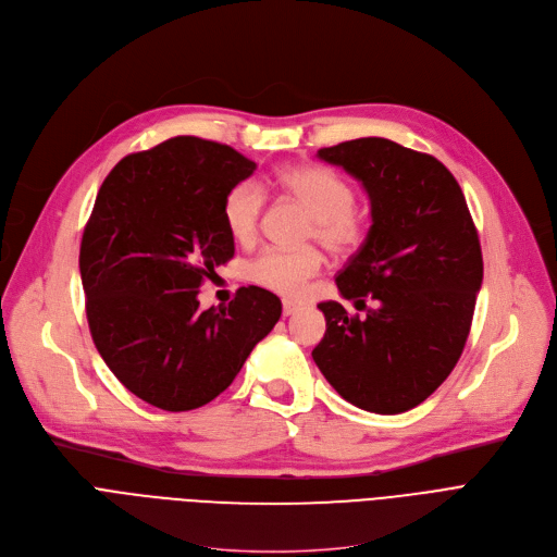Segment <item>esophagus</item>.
<instances>
[{"instance_id": "34e87169", "label": "esophagus", "mask_w": 557, "mask_h": 557, "mask_svg": "<svg viewBox=\"0 0 557 557\" xmlns=\"http://www.w3.org/2000/svg\"><path fill=\"white\" fill-rule=\"evenodd\" d=\"M300 311V305H295V302H290V300H284L282 302V313L284 315H293V313H298Z\"/></svg>"}]
</instances>
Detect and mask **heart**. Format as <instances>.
Instances as JSON below:
<instances>
[{"mask_svg":"<svg viewBox=\"0 0 557 557\" xmlns=\"http://www.w3.org/2000/svg\"><path fill=\"white\" fill-rule=\"evenodd\" d=\"M275 185L311 214L307 237L318 239L329 252L349 255L364 242V216L354 208V188L341 174L320 165H290L275 174ZM262 210L264 193L255 181L233 185L221 206L224 224L239 244L255 242ZM320 269L322 255L313 246L264 250L250 262L248 277L273 293L298 295Z\"/></svg>","mask_w":557,"mask_h":557,"instance_id":"heart-1","label":"heart"}]
</instances>
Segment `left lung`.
<instances>
[{
	"label": "left lung",
	"mask_w": 557,
	"mask_h": 557,
	"mask_svg": "<svg viewBox=\"0 0 557 557\" xmlns=\"http://www.w3.org/2000/svg\"><path fill=\"white\" fill-rule=\"evenodd\" d=\"M372 203V228L336 275L345 300L320 302L326 331L313 349L320 372L345 400L400 414L450 376L466 347L484 259L476 228L450 170L387 138L322 147Z\"/></svg>",
	"instance_id": "1"
}]
</instances>
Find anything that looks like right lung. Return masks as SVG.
<instances>
[{"instance_id":"1","label":"right lung","mask_w":557,"mask_h":557,"mask_svg":"<svg viewBox=\"0 0 557 557\" xmlns=\"http://www.w3.org/2000/svg\"><path fill=\"white\" fill-rule=\"evenodd\" d=\"M255 161L228 145L176 136L116 163L81 244L94 345L140 400L188 412L224 392L282 315L277 295L242 286L199 309V286L235 255L221 206Z\"/></svg>"}]
</instances>
